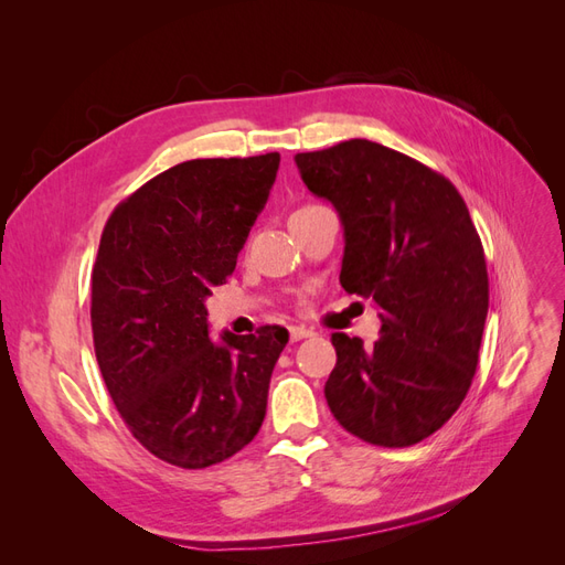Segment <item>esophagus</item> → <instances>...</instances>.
I'll return each mask as SVG.
<instances>
[{
	"label": "esophagus",
	"mask_w": 565,
	"mask_h": 565,
	"mask_svg": "<svg viewBox=\"0 0 565 565\" xmlns=\"http://www.w3.org/2000/svg\"><path fill=\"white\" fill-rule=\"evenodd\" d=\"M311 334L313 332L309 328H303V324H292V328H289V339H292V341H301V339L311 337Z\"/></svg>",
	"instance_id": "1"
}]
</instances>
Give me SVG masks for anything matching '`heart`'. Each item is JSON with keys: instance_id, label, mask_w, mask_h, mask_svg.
<instances>
[{"instance_id": "heart-1", "label": "heart", "mask_w": 565, "mask_h": 565, "mask_svg": "<svg viewBox=\"0 0 565 565\" xmlns=\"http://www.w3.org/2000/svg\"><path fill=\"white\" fill-rule=\"evenodd\" d=\"M311 207H318V204H306V207H301V210H311ZM301 210H297V212H301Z\"/></svg>"}]
</instances>
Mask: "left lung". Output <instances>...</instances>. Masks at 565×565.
Wrapping results in <instances>:
<instances>
[{
	"mask_svg": "<svg viewBox=\"0 0 565 565\" xmlns=\"http://www.w3.org/2000/svg\"><path fill=\"white\" fill-rule=\"evenodd\" d=\"M295 162L344 224L341 287L382 318L372 349L332 334L324 398L361 440L415 446L457 413L476 374L488 316L481 237L457 188L398 150L351 139Z\"/></svg>",
	"mask_w": 565,
	"mask_h": 565,
	"instance_id": "1",
	"label": "left lung"
}]
</instances>
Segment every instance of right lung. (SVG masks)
I'll return each mask as SVG.
<instances>
[{"label": "right lung", "mask_w": 565, "mask_h": 565, "mask_svg": "<svg viewBox=\"0 0 565 565\" xmlns=\"http://www.w3.org/2000/svg\"><path fill=\"white\" fill-rule=\"evenodd\" d=\"M278 152L188 160L113 210L92 273V332L131 436L181 469L218 465L259 434L287 330L210 339L204 299L235 270Z\"/></svg>", "instance_id": "obj_1"}]
</instances>
